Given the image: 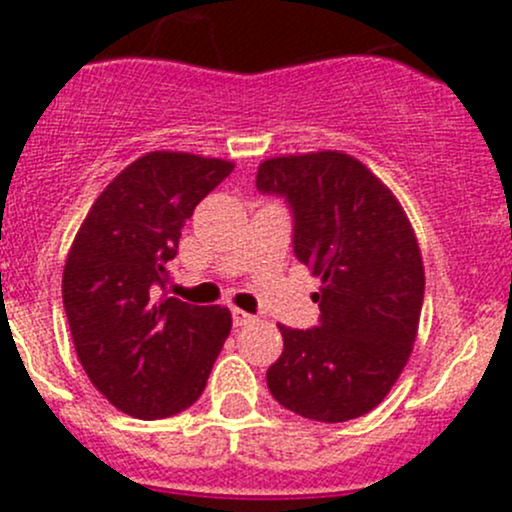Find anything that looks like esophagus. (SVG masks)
Returning a JSON list of instances; mask_svg holds the SVG:
<instances>
[{
  "label": "esophagus",
  "instance_id": "obj_1",
  "mask_svg": "<svg viewBox=\"0 0 512 512\" xmlns=\"http://www.w3.org/2000/svg\"><path fill=\"white\" fill-rule=\"evenodd\" d=\"M250 322H255V317H252V314H247V312H242V309H232V324H235V327H245V324H250Z\"/></svg>",
  "mask_w": 512,
  "mask_h": 512
}]
</instances>
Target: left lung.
Wrapping results in <instances>:
<instances>
[{
    "label": "left lung",
    "instance_id": "left-lung-1",
    "mask_svg": "<svg viewBox=\"0 0 512 512\" xmlns=\"http://www.w3.org/2000/svg\"><path fill=\"white\" fill-rule=\"evenodd\" d=\"M257 190L282 195L294 255L322 277L319 324H280L285 349L267 389L312 421L339 423L384 401L414 349L423 304L421 250L396 195L361 160L339 151L260 163Z\"/></svg>",
    "mask_w": 512,
    "mask_h": 512
}]
</instances>
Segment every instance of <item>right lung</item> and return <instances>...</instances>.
<instances>
[{"label": "right lung", "instance_id": "add662e5", "mask_svg": "<svg viewBox=\"0 0 512 512\" xmlns=\"http://www.w3.org/2000/svg\"><path fill=\"white\" fill-rule=\"evenodd\" d=\"M235 163L153 151L103 188L64 265L66 319L91 384L133 418L175 416L203 394L230 334L225 307L158 297L180 230Z\"/></svg>", "mask_w": 512, "mask_h": 512}]
</instances>
